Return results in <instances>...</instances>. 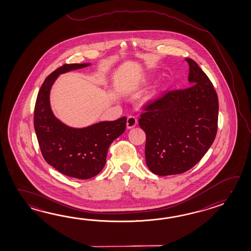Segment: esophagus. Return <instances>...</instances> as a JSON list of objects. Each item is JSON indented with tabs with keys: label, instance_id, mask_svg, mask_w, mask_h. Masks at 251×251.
Instances as JSON below:
<instances>
[{
	"label": "esophagus",
	"instance_id": "1",
	"mask_svg": "<svg viewBox=\"0 0 251 251\" xmlns=\"http://www.w3.org/2000/svg\"><path fill=\"white\" fill-rule=\"evenodd\" d=\"M137 124V118L134 116H129L127 118V122H126V126L127 128H133L136 126Z\"/></svg>",
	"mask_w": 251,
	"mask_h": 251
}]
</instances>
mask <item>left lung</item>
I'll list each match as a JSON object with an SVG mask.
<instances>
[{"instance_id": "8db88e82", "label": "left lung", "mask_w": 251, "mask_h": 251, "mask_svg": "<svg viewBox=\"0 0 251 251\" xmlns=\"http://www.w3.org/2000/svg\"><path fill=\"white\" fill-rule=\"evenodd\" d=\"M186 61L190 86L164 92L144 106L139 118L146 133V164L159 176L190 170L206 153L217 133V93L198 64L192 59Z\"/></svg>"}]
</instances>
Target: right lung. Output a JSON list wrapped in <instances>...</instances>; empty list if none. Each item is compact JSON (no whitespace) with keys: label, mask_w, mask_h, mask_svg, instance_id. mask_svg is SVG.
<instances>
[{"label":"right lung","mask_w":251,"mask_h":251,"mask_svg":"<svg viewBox=\"0 0 251 251\" xmlns=\"http://www.w3.org/2000/svg\"><path fill=\"white\" fill-rule=\"evenodd\" d=\"M89 65L65 64L48 75L38 91L34 110V127L44 159L62 174L79 179L91 178L102 171L109 145L126 127V117L73 128L53 116L49 94L54 80L61 74Z\"/></svg>","instance_id":"obj_1"}]
</instances>
